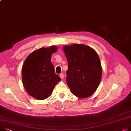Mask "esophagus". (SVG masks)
Listing matches in <instances>:
<instances>
[{
    "instance_id": "esophagus-1",
    "label": "esophagus",
    "mask_w": 131,
    "mask_h": 131,
    "mask_svg": "<svg viewBox=\"0 0 131 131\" xmlns=\"http://www.w3.org/2000/svg\"><path fill=\"white\" fill-rule=\"evenodd\" d=\"M59 76L62 79V78H64V74L63 73H60V75H59Z\"/></svg>"
}]
</instances>
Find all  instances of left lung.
<instances>
[{
  "label": "left lung",
  "mask_w": 131,
  "mask_h": 131,
  "mask_svg": "<svg viewBox=\"0 0 131 131\" xmlns=\"http://www.w3.org/2000/svg\"><path fill=\"white\" fill-rule=\"evenodd\" d=\"M68 62L66 83L76 96L84 99L96 90L101 80L102 69L95 50L82 44L64 46Z\"/></svg>",
  "instance_id": "left-lung-1"
}]
</instances>
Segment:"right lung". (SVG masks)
I'll return each instance as SVG.
<instances>
[{"mask_svg": "<svg viewBox=\"0 0 131 131\" xmlns=\"http://www.w3.org/2000/svg\"><path fill=\"white\" fill-rule=\"evenodd\" d=\"M56 50L55 46L37 49L27 57L23 64V85L28 94L37 100L48 98L60 81L50 60L52 54Z\"/></svg>", "mask_w": 131, "mask_h": 131, "instance_id": "1", "label": "right lung"}]
</instances>
